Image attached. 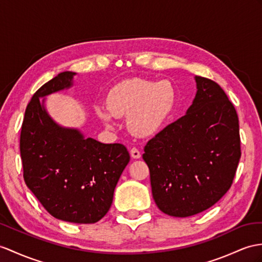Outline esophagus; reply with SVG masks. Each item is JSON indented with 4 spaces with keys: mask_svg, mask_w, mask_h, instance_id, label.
<instances>
[{
    "mask_svg": "<svg viewBox=\"0 0 262 262\" xmlns=\"http://www.w3.org/2000/svg\"><path fill=\"white\" fill-rule=\"evenodd\" d=\"M130 153H131V157L133 159H139L140 157H141V153H140V151L137 148H132Z\"/></svg>",
    "mask_w": 262,
    "mask_h": 262,
    "instance_id": "1",
    "label": "esophagus"
}]
</instances>
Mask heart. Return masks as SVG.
Returning a JSON list of instances; mask_svg holds the SVG:
<instances>
[{
  "label": "heart",
  "instance_id": "heart-1",
  "mask_svg": "<svg viewBox=\"0 0 262 262\" xmlns=\"http://www.w3.org/2000/svg\"><path fill=\"white\" fill-rule=\"evenodd\" d=\"M174 102L176 90L170 81L138 78L112 88L106 99L107 109L98 105L97 113L107 126L113 125L112 116L129 117V130L136 136L149 137L161 129Z\"/></svg>",
  "mask_w": 262,
  "mask_h": 262
}]
</instances>
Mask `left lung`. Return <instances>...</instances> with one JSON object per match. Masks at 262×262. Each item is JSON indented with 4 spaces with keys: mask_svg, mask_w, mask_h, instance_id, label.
I'll list each match as a JSON object with an SVG mask.
<instances>
[{
    "mask_svg": "<svg viewBox=\"0 0 262 262\" xmlns=\"http://www.w3.org/2000/svg\"><path fill=\"white\" fill-rule=\"evenodd\" d=\"M196 93L183 117L144 146L152 195L172 216L194 215L230 189L241 157L233 104L212 80L194 76Z\"/></svg>",
    "mask_w": 262,
    "mask_h": 262,
    "instance_id": "obj_1",
    "label": "left lung"
}]
</instances>
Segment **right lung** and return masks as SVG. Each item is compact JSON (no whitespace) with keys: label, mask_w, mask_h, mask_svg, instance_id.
Here are the masks:
<instances>
[{"label":"right lung","mask_w":262,"mask_h":262,"mask_svg":"<svg viewBox=\"0 0 262 262\" xmlns=\"http://www.w3.org/2000/svg\"><path fill=\"white\" fill-rule=\"evenodd\" d=\"M66 71L43 84L25 110L20 151L28 188L54 218L95 223L109 211L130 155L123 144L101 143L57 124L40 98L73 85Z\"/></svg>","instance_id":"right-lung-1"}]
</instances>
